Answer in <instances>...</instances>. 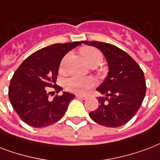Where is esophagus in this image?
Returning a JSON list of instances; mask_svg holds the SVG:
<instances>
[{
  "label": "esophagus",
  "mask_w": 160,
  "mask_h": 160,
  "mask_svg": "<svg viewBox=\"0 0 160 160\" xmlns=\"http://www.w3.org/2000/svg\"><path fill=\"white\" fill-rule=\"evenodd\" d=\"M76 98H78V99H82V100L86 99L87 98L86 96H83V95H78V94H77Z\"/></svg>",
  "instance_id": "1"
}]
</instances>
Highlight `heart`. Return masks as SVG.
Instances as JSON below:
<instances>
[{
	"label": "heart",
	"instance_id": "b5f03b06",
	"mask_svg": "<svg viewBox=\"0 0 160 160\" xmlns=\"http://www.w3.org/2000/svg\"><path fill=\"white\" fill-rule=\"evenodd\" d=\"M81 53L89 65H92V64L98 65L102 60V53L94 48L88 47V48H82L81 50ZM68 57L69 54H68L63 58L61 62L62 68L64 67ZM94 84H95L94 79L90 77L72 76L67 78L64 82V86L67 90L79 94L86 93L89 89L94 86Z\"/></svg>",
	"mask_w": 160,
	"mask_h": 160
}]
</instances>
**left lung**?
I'll list each match as a JSON object with an SVG mask.
<instances>
[{
    "label": "left lung",
    "mask_w": 160,
    "mask_h": 160,
    "mask_svg": "<svg viewBox=\"0 0 160 160\" xmlns=\"http://www.w3.org/2000/svg\"><path fill=\"white\" fill-rule=\"evenodd\" d=\"M98 48L105 56L109 72L97 88L105 97H99L98 107L89 112L94 122L117 128L127 123L138 112L145 97L146 82L143 70L124 51L109 43L82 41Z\"/></svg>",
    "instance_id": "1"
}]
</instances>
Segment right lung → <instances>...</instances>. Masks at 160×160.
<instances>
[{
  "mask_svg": "<svg viewBox=\"0 0 160 160\" xmlns=\"http://www.w3.org/2000/svg\"><path fill=\"white\" fill-rule=\"evenodd\" d=\"M79 42L58 43L38 50L26 58L15 72L9 86L10 102L21 119L33 128H43L60 120L74 94L63 92L49 100L48 87H52L58 75L61 61ZM62 90L61 87H53Z\"/></svg>",
  "mask_w": 160,
  "mask_h": 160,
  "instance_id": "obj_1",
  "label": "right lung"
}]
</instances>
